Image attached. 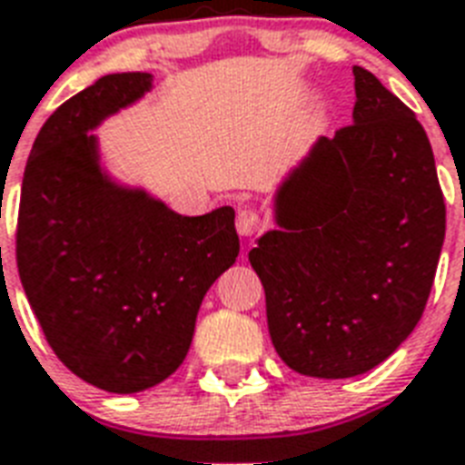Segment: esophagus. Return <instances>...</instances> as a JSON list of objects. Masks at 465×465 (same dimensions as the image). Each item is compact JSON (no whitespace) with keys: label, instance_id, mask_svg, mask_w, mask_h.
Masks as SVG:
<instances>
[{"label":"esophagus","instance_id":"34e87169","mask_svg":"<svg viewBox=\"0 0 465 465\" xmlns=\"http://www.w3.org/2000/svg\"><path fill=\"white\" fill-rule=\"evenodd\" d=\"M262 224H265V222H262V217H260L255 210H248V207H245V210H241L239 217H236V232H239L243 239H251V236H255V233L262 229Z\"/></svg>","mask_w":465,"mask_h":465}]
</instances>
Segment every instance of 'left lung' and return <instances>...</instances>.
Masks as SVG:
<instances>
[{
    "mask_svg": "<svg viewBox=\"0 0 465 465\" xmlns=\"http://www.w3.org/2000/svg\"><path fill=\"white\" fill-rule=\"evenodd\" d=\"M353 75V124L286 172L277 226L248 252L279 358L324 380L377 368L416 330L447 226L425 128L370 71Z\"/></svg>",
    "mask_w": 465,
    "mask_h": 465,
    "instance_id": "obj_1",
    "label": "left lung"
}]
</instances>
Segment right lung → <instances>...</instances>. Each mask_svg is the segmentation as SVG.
<instances>
[{
	"mask_svg": "<svg viewBox=\"0 0 465 465\" xmlns=\"http://www.w3.org/2000/svg\"><path fill=\"white\" fill-rule=\"evenodd\" d=\"M102 75L40 128L21 186L16 258L49 346L93 387L135 394L176 372L207 289L239 258L233 207L186 217L112 173L97 128L153 90Z\"/></svg>",
	"mask_w": 465,
	"mask_h": 465,
	"instance_id": "obj_1",
	"label": "right lung"
}]
</instances>
